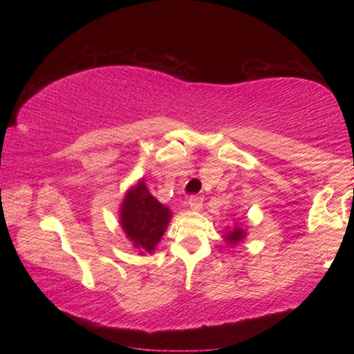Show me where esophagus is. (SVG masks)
<instances>
[{
    "label": "esophagus",
    "mask_w": 354,
    "mask_h": 354,
    "mask_svg": "<svg viewBox=\"0 0 354 354\" xmlns=\"http://www.w3.org/2000/svg\"><path fill=\"white\" fill-rule=\"evenodd\" d=\"M203 201H205V198L203 196H192V198L189 200V206L192 211H201L203 209Z\"/></svg>",
    "instance_id": "34e87169"
}]
</instances>
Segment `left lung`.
Wrapping results in <instances>:
<instances>
[{
    "instance_id": "8db88e82",
    "label": "left lung",
    "mask_w": 354,
    "mask_h": 354,
    "mask_svg": "<svg viewBox=\"0 0 354 354\" xmlns=\"http://www.w3.org/2000/svg\"><path fill=\"white\" fill-rule=\"evenodd\" d=\"M245 236H247V232H245V230H242L241 226H236V227H232V230L227 231L223 237H225L226 243L237 245V243H241L243 241Z\"/></svg>"
}]
</instances>
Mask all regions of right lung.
Instances as JSON below:
<instances>
[{"mask_svg":"<svg viewBox=\"0 0 354 354\" xmlns=\"http://www.w3.org/2000/svg\"><path fill=\"white\" fill-rule=\"evenodd\" d=\"M170 218V209L149 194L143 179L127 192L120 207V225L140 254L153 253Z\"/></svg>","mask_w":354,"mask_h":354,"instance_id":"1","label":"right lung"}]
</instances>
